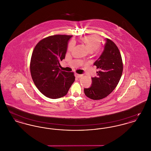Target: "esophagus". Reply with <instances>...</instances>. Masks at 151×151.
I'll return each mask as SVG.
<instances>
[{
	"instance_id": "1",
	"label": "esophagus",
	"mask_w": 151,
	"mask_h": 151,
	"mask_svg": "<svg viewBox=\"0 0 151 151\" xmlns=\"http://www.w3.org/2000/svg\"><path fill=\"white\" fill-rule=\"evenodd\" d=\"M75 76L76 77V78H81L83 75H80V74H78V73H75Z\"/></svg>"
}]
</instances>
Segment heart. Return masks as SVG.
Instances as JSON below:
<instances>
[{"label":"heart","mask_w":151,"mask_h":151,"mask_svg":"<svg viewBox=\"0 0 151 151\" xmlns=\"http://www.w3.org/2000/svg\"><path fill=\"white\" fill-rule=\"evenodd\" d=\"M82 41L85 43L91 52L100 49L101 45L100 37L97 35H89L85 36L81 38ZM73 46V42L71 41L69 43L68 50L71 51Z\"/></svg>","instance_id":"heart-1"}]
</instances>
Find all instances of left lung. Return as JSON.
<instances>
[{
    "instance_id": "obj_1",
    "label": "left lung",
    "mask_w": 151,
    "mask_h": 151,
    "mask_svg": "<svg viewBox=\"0 0 151 151\" xmlns=\"http://www.w3.org/2000/svg\"><path fill=\"white\" fill-rule=\"evenodd\" d=\"M104 49L93 65L99 70L92 78V86L84 88V93L94 100L102 99L111 93L118 85L123 72L122 57L118 47L106 38Z\"/></svg>"
}]
</instances>
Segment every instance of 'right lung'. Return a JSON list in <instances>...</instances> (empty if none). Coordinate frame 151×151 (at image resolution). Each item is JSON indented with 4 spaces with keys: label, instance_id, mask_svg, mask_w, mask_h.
I'll return each mask as SVG.
<instances>
[{
    "label": "right lung",
    "instance_id": "obj_1",
    "mask_svg": "<svg viewBox=\"0 0 151 151\" xmlns=\"http://www.w3.org/2000/svg\"><path fill=\"white\" fill-rule=\"evenodd\" d=\"M72 37H47L36 45L32 52L30 64L32 78L38 89L50 99L65 96L75 81L73 72L63 71L59 68V62L65 59Z\"/></svg>",
    "mask_w": 151,
    "mask_h": 151
}]
</instances>
